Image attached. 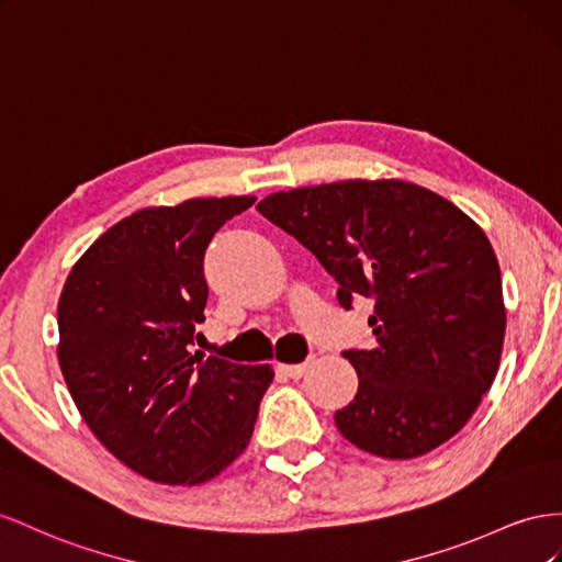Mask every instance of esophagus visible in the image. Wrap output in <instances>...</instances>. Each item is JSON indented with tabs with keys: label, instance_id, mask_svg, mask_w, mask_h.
Returning <instances> with one entry per match:
<instances>
[{
	"label": "esophagus",
	"instance_id": "esophagus-1",
	"mask_svg": "<svg viewBox=\"0 0 562 562\" xmlns=\"http://www.w3.org/2000/svg\"><path fill=\"white\" fill-rule=\"evenodd\" d=\"M313 360H315V358H311V360H306V362H301V364H278V372L284 374V376H290V379H301L303 374H306L308 367L313 364Z\"/></svg>",
	"mask_w": 562,
	"mask_h": 562
}]
</instances>
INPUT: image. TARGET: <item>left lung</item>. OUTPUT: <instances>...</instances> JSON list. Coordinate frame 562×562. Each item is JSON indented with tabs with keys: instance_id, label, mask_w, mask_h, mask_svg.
<instances>
[{
	"instance_id": "obj_1",
	"label": "left lung",
	"mask_w": 562,
	"mask_h": 562,
	"mask_svg": "<svg viewBox=\"0 0 562 562\" xmlns=\"http://www.w3.org/2000/svg\"><path fill=\"white\" fill-rule=\"evenodd\" d=\"M339 282L341 306L374 301L370 348L344 350L358 393L341 436L414 459L467 426L499 370L506 308L487 235L432 190L397 179L272 192L256 204Z\"/></svg>"
}]
</instances>
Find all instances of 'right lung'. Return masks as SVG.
<instances>
[{"label":"right lung","instance_id":"right-lung-1","mask_svg":"<svg viewBox=\"0 0 562 562\" xmlns=\"http://www.w3.org/2000/svg\"><path fill=\"white\" fill-rule=\"evenodd\" d=\"M254 202L140 210L95 239L63 284V379L105 450L153 483L200 485L231 467L276 376L270 364L190 352L210 296L204 251Z\"/></svg>","mask_w":562,"mask_h":562}]
</instances>
